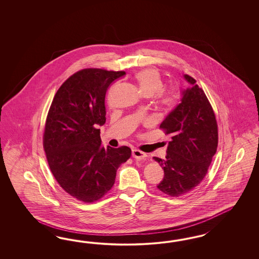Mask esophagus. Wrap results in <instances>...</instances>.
<instances>
[{
    "instance_id": "obj_1",
    "label": "esophagus",
    "mask_w": 259,
    "mask_h": 259,
    "mask_svg": "<svg viewBox=\"0 0 259 259\" xmlns=\"http://www.w3.org/2000/svg\"><path fill=\"white\" fill-rule=\"evenodd\" d=\"M132 157L134 158H136V159L141 160V159H145V157H147V155L139 149H133L132 150Z\"/></svg>"
}]
</instances>
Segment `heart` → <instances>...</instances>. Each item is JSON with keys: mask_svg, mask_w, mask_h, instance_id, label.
<instances>
[{"mask_svg": "<svg viewBox=\"0 0 259 259\" xmlns=\"http://www.w3.org/2000/svg\"><path fill=\"white\" fill-rule=\"evenodd\" d=\"M136 80L144 96H153L161 91L163 80L158 71L146 68L136 74ZM159 100L165 106H172L177 102V94L174 91L159 93Z\"/></svg>", "mask_w": 259, "mask_h": 259, "instance_id": "1", "label": "heart"}]
</instances>
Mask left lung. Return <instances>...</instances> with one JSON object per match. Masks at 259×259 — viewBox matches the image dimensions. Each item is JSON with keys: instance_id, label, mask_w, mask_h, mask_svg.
<instances>
[{"instance_id": "left-lung-1", "label": "left lung", "mask_w": 259, "mask_h": 259, "mask_svg": "<svg viewBox=\"0 0 259 259\" xmlns=\"http://www.w3.org/2000/svg\"><path fill=\"white\" fill-rule=\"evenodd\" d=\"M183 78L190 85L181 90V102L159 126L172 135L166 157H153L164 171L157 187L171 196L187 194L202 181L219 142L215 116L206 95L195 78Z\"/></svg>"}]
</instances>
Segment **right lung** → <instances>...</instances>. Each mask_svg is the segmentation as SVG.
Returning a JSON list of instances; mask_svg holds the SVG:
<instances>
[{
  "instance_id": "obj_1",
  "label": "right lung",
  "mask_w": 259,
  "mask_h": 259,
  "mask_svg": "<svg viewBox=\"0 0 259 259\" xmlns=\"http://www.w3.org/2000/svg\"><path fill=\"white\" fill-rule=\"evenodd\" d=\"M123 71L83 69L57 91L47 115L44 148L61 187L83 202L104 196L115 183L118 167L131 157L127 146L102 145L99 126L105 123V95Z\"/></svg>"
}]
</instances>
